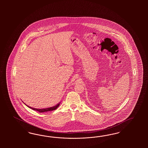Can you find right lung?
Returning a JSON list of instances; mask_svg holds the SVG:
<instances>
[{"instance_id":"add662e5","label":"right lung","mask_w":148,"mask_h":148,"mask_svg":"<svg viewBox=\"0 0 148 148\" xmlns=\"http://www.w3.org/2000/svg\"><path fill=\"white\" fill-rule=\"evenodd\" d=\"M60 103H58V104H57L56 105L54 106L53 107H51V108H42V109H37V108H31V107H30V106H27V105L26 104H25V105H26V106H27L28 108H32V110H35V111H38V112L41 113V112H48V111H51L55 110H56L57 108H58V106H59V105H60Z\"/></svg>"}]
</instances>
